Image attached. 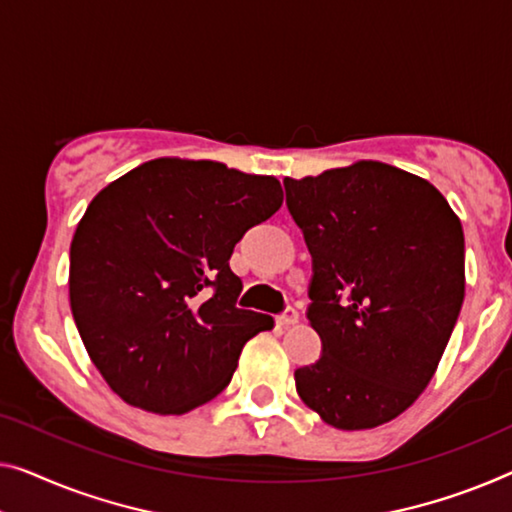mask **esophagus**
I'll use <instances>...</instances> for the list:
<instances>
[{
  "label": "esophagus",
  "instance_id": "esophagus-1",
  "mask_svg": "<svg viewBox=\"0 0 512 512\" xmlns=\"http://www.w3.org/2000/svg\"><path fill=\"white\" fill-rule=\"evenodd\" d=\"M296 322H299V310L292 308V305H287V308L278 315L280 326H294Z\"/></svg>",
  "mask_w": 512,
  "mask_h": 512
}]
</instances>
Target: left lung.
Instances as JSON below:
<instances>
[{"instance_id":"left-lung-1","label":"left lung","mask_w":512,"mask_h":512,"mask_svg":"<svg viewBox=\"0 0 512 512\" xmlns=\"http://www.w3.org/2000/svg\"><path fill=\"white\" fill-rule=\"evenodd\" d=\"M312 255L308 315L322 356L296 391L338 430L393 421L425 391L464 301L460 218L432 183L361 160L285 179Z\"/></svg>"}]
</instances>
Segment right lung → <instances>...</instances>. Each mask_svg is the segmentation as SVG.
<instances>
[{
  "instance_id": "right-lung-1",
  "label": "right lung",
  "mask_w": 512,
  "mask_h": 512,
  "mask_svg": "<svg viewBox=\"0 0 512 512\" xmlns=\"http://www.w3.org/2000/svg\"><path fill=\"white\" fill-rule=\"evenodd\" d=\"M282 204L276 177L158 158L103 188L71 243L68 294L91 361L121 400L186 414L230 384L273 317L236 308L234 246Z\"/></svg>"
}]
</instances>
